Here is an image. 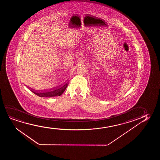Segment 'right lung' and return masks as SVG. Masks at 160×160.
I'll return each instance as SVG.
<instances>
[{
    "mask_svg": "<svg viewBox=\"0 0 160 160\" xmlns=\"http://www.w3.org/2000/svg\"><path fill=\"white\" fill-rule=\"evenodd\" d=\"M68 85L66 84L65 85H64L63 87L60 88H58V89H56V90H50L48 92H44V93H38L37 92H34L33 91L32 92L34 93V94H37L38 96L44 97H53L59 96H61L66 90V88L67 87Z\"/></svg>",
    "mask_w": 160,
    "mask_h": 160,
    "instance_id": "1",
    "label": "right lung"
}]
</instances>
